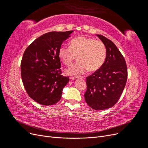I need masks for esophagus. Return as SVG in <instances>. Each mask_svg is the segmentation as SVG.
Masks as SVG:
<instances>
[{"instance_id":"1","label":"esophagus","mask_w":148,"mask_h":148,"mask_svg":"<svg viewBox=\"0 0 148 148\" xmlns=\"http://www.w3.org/2000/svg\"><path fill=\"white\" fill-rule=\"evenodd\" d=\"M76 78H82V79H84V77H72V78H71L70 79H72V80H74V79H75Z\"/></svg>"}]
</instances>
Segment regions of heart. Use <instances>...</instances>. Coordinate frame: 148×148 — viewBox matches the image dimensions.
Listing matches in <instances>:
<instances>
[{
  "mask_svg": "<svg viewBox=\"0 0 148 148\" xmlns=\"http://www.w3.org/2000/svg\"><path fill=\"white\" fill-rule=\"evenodd\" d=\"M59 56L63 63L70 65L78 56V62L66 70L67 75L77 76L88 70L95 71L101 68L107 56L104 42L94 38L78 36L71 41L70 47L62 46Z\"/></svg>",
  "mask_w": 148,
  "mask_h": 148,
  "instance_id": "b5f03b06",
  "label": "heart"
}]
</instances>
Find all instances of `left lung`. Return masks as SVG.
Segmentation results:
<instances>
[{
	"label": "left lung",
	"mask_w": 148,
	"mask_h": 148,
	"mask_svg": "<svg viewBox=\"0 0 148 148\" xmlns=\"http://www.w3.org/2000/svg\"><path fill=\"white\" fill-rule=\"evenodd\" d=\"M107 49V56L101 68L86 77L84 99L95 110L114 106L120 97L127 80V67L123 56L110 39L97 34Z\"/></svg>",
	"instance_id": "left-lung-1"
}]
</instances>
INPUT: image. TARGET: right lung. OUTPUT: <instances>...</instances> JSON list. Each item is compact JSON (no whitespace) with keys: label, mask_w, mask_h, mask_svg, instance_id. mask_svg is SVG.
<instances>
[{"label":"right lung","mask_w":148,"mask_h":148,"mask_svg":"<svg viewBox=\"0 0 148 148\" xmlns=\"http://www.w3.org/2000/svg\"><path fill=\"white\" fill-rule=\"evenodd\" d=\"M73 31L44 34L26 49L21 62V76L26 92L44 106L56 104L69 82L60 69L59 50Z\"/></svg>","instance_id":"add662e5"}]
</instances>
